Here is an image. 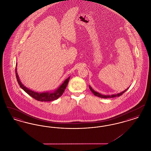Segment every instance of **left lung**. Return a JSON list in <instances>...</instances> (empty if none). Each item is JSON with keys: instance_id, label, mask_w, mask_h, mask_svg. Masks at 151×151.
I'll use <instances>...</instances> for the list:
<instances>
[{"instance_id": "obj_1", "label": "left lung", "mask_w": 151, "mask_h": 151, "mask_svg": "<svg viewBox=\"0 0 151 151\" xmlns=\"http://www.w3.org/2000/svg\"><path fill=\"white\" fill-rule=\"evenodd\" d=\"M89 89H90V90L91 91V92L94 94V96H97V97H101V98H104V99H108V98H113V97H119V96H121L122 94L124 93L129 88H127V89H126L125 91H123L121 93H118L116 94H112V95H111V96H105V95H103V94H101L99 93H98V92H96V91H94L93 89L92 88V87L89 86Z\"/></svg>"}]
</instances>
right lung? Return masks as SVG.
Listing matches in <instances>:
<instances>
[{
    "label": "right lung",
    "mask_w": 151,
    "mask_h": 151,
    "mask_svg": "<svg viewBox=\"0 0 151 151\" xmlns=\"http://www.w3.org/2000/svg\"><path fill=\"white\" fill-rule=\"evenodd\" d=\"M15 72H16L17 81L20 86L28 94L29 96L32 97L33 99H36V100L39 101H51L57 100L59 97H60L63 94V92H65V89L67 86V84L68 83V81H69L70 78V77H69L68 78L65 80V81L63 83V84L54 92H52V93H50V92L38 93V92L32 91V90H30L28 88H27V87H25L22 84V83L19 79V76L17 75L16 68L15 69Z\"/></svg>",
    "instance_id": "1"
}]
</instances>
